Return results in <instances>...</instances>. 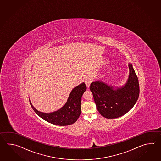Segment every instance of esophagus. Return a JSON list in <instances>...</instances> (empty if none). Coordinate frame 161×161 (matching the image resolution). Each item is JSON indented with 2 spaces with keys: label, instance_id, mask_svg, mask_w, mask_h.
<instances>
[{
  "label": "esophagus",
  "instance_id": "esophagus-1",
  "mask_svg": "<svg viewBox=\"0 0 161 161\" xmlns=\"http://www.w3.org/2000/svg\"><path fill=\"white\" fill-rule=\"evenodd\" d=\"M85 83L86 85L87 86V88H89L90 87V85L92 83V80L90 78H87V79H85Z\"/></svg>",
  "mask_w": 161,
  "mask_h": 161
}]
</instances>
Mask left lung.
Segmentation results:
<instances>
[{
    "label": "left lung",
    "mask_w": 161,
    "mask_h": 161,
    "mask_svg": "<svg viewBox=\"0 0 161 161\" xmlns=\"http://www.w3.org/2000/svg\"><path fill=\"white\" fill-rule=\"evenodd\" d=\"M128 78L120 87L109 85L101 80L92 82L90 89L99 113L106 119H116L129 112L139 96V85L132 64H128Z\"/></svg>",
    "instance_id": "8db88e82"
}]
</instances>
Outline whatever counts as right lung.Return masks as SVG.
<instances>
[{
  "mask_svg": "<svg viewBox=\"0 0 161 161\" xmlns=\"http://www.w3.org/2000/svg\"><path fill=\"white\" fill-rule=\"evenodd\" d=\"M84 82L72 89L64 105L60 109L51 113H44L38 111L33 106L29 99L31 106L36 113L43 120L49 123L60 126L69 125L75 123L81 113V98L86 90Z\"/></svg>",
  "mask_w": 161,
  "mask_h": 161,
  "instance_id": "add662e5",
  "label": "right lung"
}]
</instances>
